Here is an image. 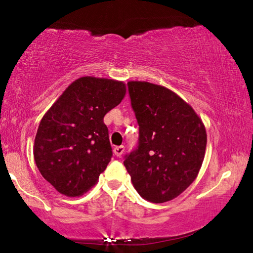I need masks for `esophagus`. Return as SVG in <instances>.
<instances>
[{"mask_svg":"<svg viewBox=\"0 0 253 253\" xmlns=\"http://www.w3.org/2000/svg\"><path fill=\"white\" fill-rule=\"evenodd\" d=\"M124 152H125V147L124 146H116L114 148V153L117 157H121L124 154Z\"/></svg>","mask_w":253,"mask_h":253,"instance_id":"esophagus-1","label":"esophagus"}]
</instances>
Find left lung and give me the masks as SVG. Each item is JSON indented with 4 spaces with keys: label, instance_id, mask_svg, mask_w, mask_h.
I'll return each instance as SVG.
<instances>
[{
    "label": "left lung",
    "instance_id": "left-lung-1",
    "mask_svg": "<svg viewBox=\"0 0 253 253\" xmlns=\"http://www.w3.org/2000/svg\"><path fill=\"white\" fill-rule=\"evenodd\" d=\"M127 85L139 136L124 165L143 199L168 202L198 176L207 147L205 127L193 108L169 89L145 81Z\"/></svg>",
    "mask_w": 253,
    "mask_h": 253
}]
</instances>
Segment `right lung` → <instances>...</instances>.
<instances>
[{
  "instance_id": "right-lung-1",
  "label": "right lung",
  "mask_w": 253,
  "mask_h": 253,
  "mask_svg": "<svg viewBox=\"0 0 253 253\" xmlns=\"http://www.w3.org/2000/svg\"><path fill=\"white\" fill-rule=\"evenodd\" d=\"M122 81L83 77L46 111L34 140V161L59 193L79 196L93 186L113 157L105 115L121 104Z\"/></svg>"
}]
</instances>
